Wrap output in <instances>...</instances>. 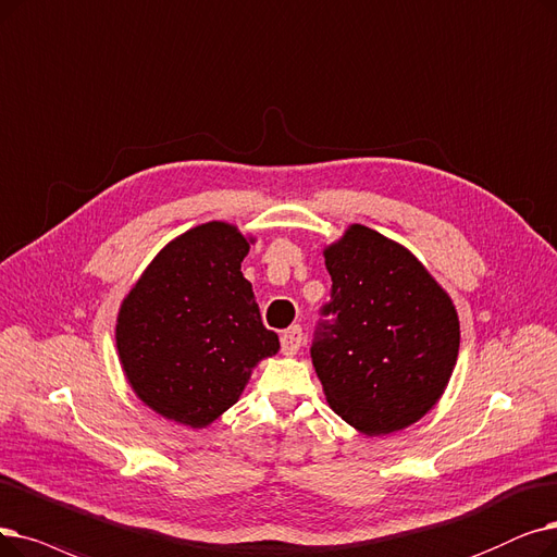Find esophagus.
Here are the masks:
<instances>
[{
	"instance_id": "esophagus-1",
	"label": "esophagus",
	"mask_w": 557,
	"mask_h": 557,
	"mask_svg": "<svg viewBox=\"0 0 557 557\" xmlns=\"http://www.w3.org/2000/svg\"><path fill=\"white\" fill-rule=\"evenodd\" d=\"M280 344H282V355H286V357L296 355V352L300 350V346H302V330H300L298 325L288 327V330L282 334Z\"/></svg>"
}]
</instances>
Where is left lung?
I'll return each instance as SVG.
<instances>
[{
	"label": "left lung",
	"instance_id": "left-lung-1",
	"mask_svg": "<svg viewBox=\"0 0 557 557\" xmlns=\"http://www.w3.org/2000/svg\"><path fill=\"white\" fill-rule=\"evenodd\" d=\"M332 302L311 361L332 412L367 437L423 419L440 403L459 352L446 288L398 240L352 223L323 248Z\"/></svg>",
	"mask_w": 557,
	"mask_h": 557
}]
</instances>
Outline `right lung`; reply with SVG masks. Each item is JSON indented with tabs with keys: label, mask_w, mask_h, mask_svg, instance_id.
Returning <instances> with one entry per match:
<instances>
[{
	"label": "right lung",
	"mask_w": 557,
	"mask_h": 557,
	"mask_svg": "<svg viewBox=\"0 0 557 557\" xmlns=\"http://www.w3.org/2000/svg\"><path fill=\"white\" fill-rule=\"evenodd\" d=\"M225 221L165 244L120 302L115 348L136 398L159 417L200 430L240 398L280 338L261 323L240 261L255 244Z\"/></svg>",
	"instance_id": "1"
}]
</instances>
